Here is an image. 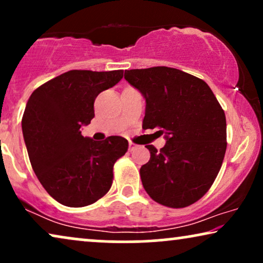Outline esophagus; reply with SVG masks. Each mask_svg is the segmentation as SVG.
<instances>
[{
	"mask_svg": "<svg viewBox=\"0 0 263 263\" xmlns=\"http://www.w3.org/2000/svg\"><path fill=\"white\" fill-rule=\"evenodd\" d=\"M136 148V145L134 142H129V151H134Z\"/></svg>",
	"mask_w": 263,
	"mask_h": 263,
	"instance_id": "obj_1",
	"label": "esophagus"
}]
</instances>
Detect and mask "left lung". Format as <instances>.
<instances>
[{
    "label": "left lung",
    "mask_w": 263,
    "mask_h": 263,
    "mask_svg": "<svg viewBox=\"0 0 263 263\" xmlns=\"http://www.w3.org/2000/svg\"><path fill=\"white\" fill-rule=\"evenodd\" d=\"M124 79L146 99L145 129H160L166 145H147L142 185L156 202L190 206L213 184L226 152V118L206 82L176 68L125 70Z\"/></svg>",
    "instance_id": "1"
}]
</instances>
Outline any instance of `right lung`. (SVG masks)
Returning a JSON list of instances; mask_svg holds the SVG:
<instances>
[{
  "instance_id": "obj_1",
  "label": "right lung",
  "mask_w": 263,
  "mask_h": 263,
  "mask_svg": "<svg viewBox=\"0 0 263 263\" xmlns=\"http://www.w3.org/2000/svg\"><path fill=\"white\" fill-rule=\"evenodd\" d=\"M123 78V70H69L34 89L26 104L23 134L41 184L57 202L85 207L105 195L114 165L128 151V141L109 136L103 142L81 135L95 117L100 92Z\"/></svg>"
}]
</instances>
